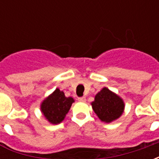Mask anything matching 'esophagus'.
Segmentation results:
<instances>
[{
    "label": "esophagus",
    "instance_id": "esophagus-1",
    "mask_svg": "<svg viewBox=\"0 0 159 159\" xmlns=\"http://www.w3.org/2000/svg\"><path fill=\"white\" fill-rule=\"evenodd\" d=\"M77 100H78V101H80V102H85V101H86V98H85V97H79Z\"/></svg>",
    "mask_w": 159,
    "mask_h": 159
}]
</instances>
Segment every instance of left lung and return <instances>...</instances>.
I'll use <instances>...</instances> for the list:
<instances>
[{
    "label": "left lung",
    "instance_id": "1",
    "mask_svg": "<svg viewBox=\"0 0 159 159\" xmlns=\"http://www.w3.org/2000/svg\"><path fill=\"white\" fill-rule=\"evenodd\" d=\"M92 107L101 121L110 123L122 115L124 104L121 98L108 89L104 88L95 95Z\"/></svg>",
    "mask_w": 159,
    "mask_h": 159
}]
</instances>
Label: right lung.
I'll return each mask as SVG.
<instances>
[{
    "instance_id": "right-lung-1",
    "label": "right lung",
    "mask_w": 159,
    "mask_h": 159,
    "mask_svg": "<svg viewBox=\"0 0 159 159\" xmlns=\"http://www.w3.org/2000/svg\"><path fill=\"white\" fill-rule=\"evenodd\" d=\"M74 102L71 97H66L59 89L42 102L41 109L43 115L52 124L62 122Z\"/></svg>"
}]
</instances>
